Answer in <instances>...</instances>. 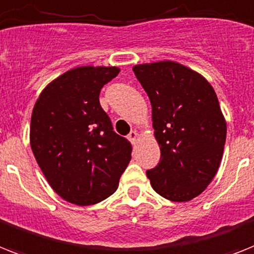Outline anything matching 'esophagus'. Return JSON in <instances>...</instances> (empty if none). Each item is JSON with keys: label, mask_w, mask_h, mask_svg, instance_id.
Listing matches in <instances>:
<instances>
[{"label": "esophagus", "mask_w": 254, "mask_h": 254, "mask_svg": "<svg viewBox=\"0 0 254 254\" xmlns=\"http://www.w3.org/2000/svg\"><path fill=\"white\" fill-rule=\"evenodd\" d=\"M138 138H139V134L134 130L130 131V133H129V135H127V139H129V141H130L133 145H135V143H137Z\"/></svg>", "instance_id": "obj_1"}]
</instances>
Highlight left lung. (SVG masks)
I'll return each instance as SVG.
<instances>
[{"label": "left lung", "mask_w": 254, "mask_h": 254, "mask_svg": "<svg viewBox=\"0 0 254 254\" xmlns=\"http://www.w3.org/2000/svg\"><path fill=\"white\" fill-rule=\"evenodd\" d=\"M152 107L160 162L146 172L154 190L174 202L199 195L218 172L227 124L211 84L175 61L133 67Z\"/></svg>", "instance_id": "8db88e82"}]
</instances>
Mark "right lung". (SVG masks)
<instances>
[{"label": "right lung", "instance_id": "1", "mask_svg": "<svg viewBox=\"0 0 254 254\" xmlns=\"http://www.w3.org/2000/svg\"><path fill=\"white\" fill-rule=\"evenodd\" d=\"M116 66H79L41 91L31 116L35 159L57 194L88 206L113 194L131 159V145L113 131L99 94Z\"/></svg>", "mask_w": 254, "mask_h": 254}]
</instances>
